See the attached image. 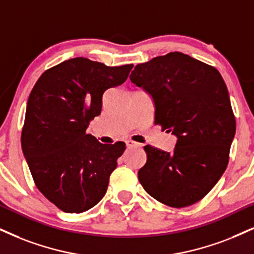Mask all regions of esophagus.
I'll return each mask as SVG.
<instances>
[{"instance_id":"34e87169","label":"esophagus","mask_w":254,"mask_h":254,"mask_svg":"<svg viewBox=\"0 0 254 254\" xmlns=\"http://www.w3.org/2000/svg\"><path fill=\"white\" fill-rule=\"evenodd\" d=\"M125 144H127V146L129 147V149H131V147H140L142 145H140L139 143H137V142H133V140H127V142H125Z\"/></svg>"}]
</instances>
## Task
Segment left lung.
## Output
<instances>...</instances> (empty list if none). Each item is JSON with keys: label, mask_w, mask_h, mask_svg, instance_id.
<instances>
[{"label": "left lung", "mask_w": 254, "mask_h": 254, "mask_svg": "<svg viewBox=\"0 0 254 254\" xmlns=\"http://www.w3.org/2000/svg\"><path fill=\"white\" fill-rule=\"evenodd\" d=\"M130 79L152 97L155 124L178 138L171 153L144 146L140 184L168 206L197 203L226 170L236 133L223 77L214 66L175 51L137 64Z\"/></svg>", "instance_id": "obj_1"}]
</instances>
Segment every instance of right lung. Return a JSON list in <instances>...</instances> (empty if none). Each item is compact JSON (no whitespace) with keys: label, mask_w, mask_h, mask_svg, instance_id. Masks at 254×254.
Here are the masks:
<instances>
[{"label":"right lung","mask_w":254,"mask_h":254,"mask_svg":"<svg viewBox=\"0 0 254 254\" xmlns=\"http://www.w3.org/2000/svg\"><path fill=\"white\" fill-rule=\"evenodd\" d=\"M132 64L108 66L84 57L42 73L29 96L21 143L35 185L63 212L81 213L104 197L125 144H102L86 127L101 115L108 89Z\"/></svg>","instance_id":"1"}]
</instances>
